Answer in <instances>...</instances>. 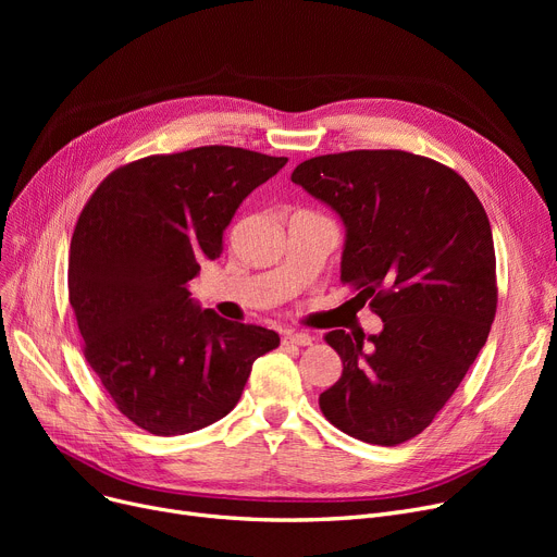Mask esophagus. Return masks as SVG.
<instances>
[{"label":"esophagus","instance_id":"34e87169","mask_svg":"<svg viewBox=\"0 0 557 557\" xmlns=\"http://www.w3.org/2000/svg\"><path fill=\"white\" fill-rule=\"evenodd\" d=\"M284 343L286 345H311L313 343V336L311 334H305V332H286L284 334Z\"/></svg>","mask_w":557,"mask_h":557}]
</instances>
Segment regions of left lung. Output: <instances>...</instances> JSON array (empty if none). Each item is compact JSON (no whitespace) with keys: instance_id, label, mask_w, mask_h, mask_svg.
Listing matches in <instances>:
<instances>
[{"instance_id":"obj_1","label":"left lung","mask_w":557,"mask_h":557,"mask_svg":"<svg viewBox=\"0 0 557 557\" xmlns=\"http://www.w3.org/2000/svg\"><path fill=\"white\" fill-rule=\"evenodd\" d=\"M290 181L345 223L341 282L384 320L325 341L343 361L323 416L357 441L395 447L422 433L479 357L496 313V257L479 196L454 169L406 151L305 160Z\"/></svg>"}]
</instances>
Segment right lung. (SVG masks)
<instances>
[{"instance_id": "right-lung-1", "label": "right lung", "mask_w": 557, "mask_h": 557, "mask_svg": "<svg viewBox=\"0 0 557 557\" xmlns=\"http://www.w3.org/2000/svg\"><path fill=\"white\" fill-rule=\"evenodd\" d=\"M288 158L198 146L114 169L76 221L70 305L83 355L114 406L153 435L210 426L237 406L273 330L191 302L198 259H216L244 198Z\"/></svg>"}]
</instances>
